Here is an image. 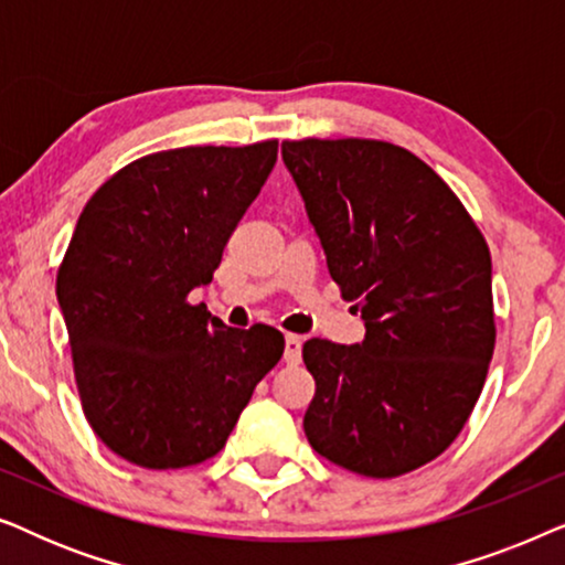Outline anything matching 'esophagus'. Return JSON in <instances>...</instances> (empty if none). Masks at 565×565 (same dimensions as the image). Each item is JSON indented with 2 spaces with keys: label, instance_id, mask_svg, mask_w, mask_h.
Here are the masks:
<instances>
[{
  "label": "esophagus",
  "instance_id": "obj_1",
  "mask_svg": "<svg viewBox=\"0 0 565 565\" xmlns=\"http://www.w3.org/2000/svg\"><path fill=\"white\" fill-rule=\"evenodd\" d=\"M300 347H303V342H300V337H296V334H288L285 337V362H288V365H298L300 362Z\"/></svg>",
  "mask_w": 565,
  "mask_h": 565
}]
</instances>
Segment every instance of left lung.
<instances>
[{
	"instance_id": "left-lung-1",
	"label": "left lung",
	"mask_w": 565,
	"mask_h": 565,
	"mask_svg": "<svg viewBox=\"0 0 565 565\" xmlns=\"http://www.w3.org/2000/svg\"><path fill=\"white\" fill-rule=\"evenodd\" d=\"M331 280L365 339H308L311 447L367 478L427 466L466 427L497 344L491 252L466 205L412 151L373 138L282 141Z\"/></svg>"
}]
</instances>
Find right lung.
<instances>
[{
  "label": "right lung",
  "mask_w": 565,
  "mask_h": 565,
  "mask_svg": "<svg viewBox=\"0 0 565 565\" xmlns=\"http://www.w3.org/2000/svg\"><path fill=\"white\" fill-rule=\"evenodd\" d=\"M277 161V141L184 146L115 172L76 221L56 296L76 388L115 455L174 470L218 455L282 358L267 323L228 329L192 306Z\"/></svg>",
  "instance_id": "1"
}]
</instances>
